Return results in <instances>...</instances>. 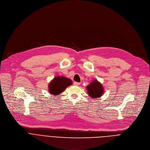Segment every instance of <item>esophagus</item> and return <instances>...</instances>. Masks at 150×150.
<instances>
[{
    "instance_id": "1",
    "label": "esophagus",
    "mask_w": 150,
    "mask_h": 150,
    "mask_svg": "<svg viewBox=\"0 0 150 150\" xmlns=\"http://www.w3.org/2000/svg\"><path fill=\"white\" fill-rule=\"evenodd\" d=\"M80 83H79V82H74V85H75V86H79V85H80Z\"/></svg>"
}]
</instances>
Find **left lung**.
Wrapping results in <instances>:
<instances>
[{"label": "left lung", "instance_id": "left-lung-1", "mask_svg": "<svg viewBox=\"0 0 150 150\" xmlns=\"http://www.w3.org/2000/svg\"><path fill=\"white\" fill-rule=\"evenodd\" d=\"M89 96L93 98H98L104 93V88L100 82L97 80H93L86 87Z\"/></svg>", "mask_w": 150, "mask_h": 150}]
</instances>
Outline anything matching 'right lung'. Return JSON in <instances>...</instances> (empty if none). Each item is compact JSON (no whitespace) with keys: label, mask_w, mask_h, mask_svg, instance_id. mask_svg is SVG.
Listing matches in <instances>:
<instances>
[{"label":"right lung","mask_w":150,"mask_h":150,"mask_svg":"<svg viewBox=\"0 0 150 150\" xmlns=\"http://www.w3.org/2000/svg\"><path fill=\"white\" fill-rule=\"evenodd\" d=\"M71 85L72 81L71 79L64 76H57L49 83L48 85L49 91L53 95H58Z\"/></svg>","instance_id":"right-lung-1"}]
</instances>
